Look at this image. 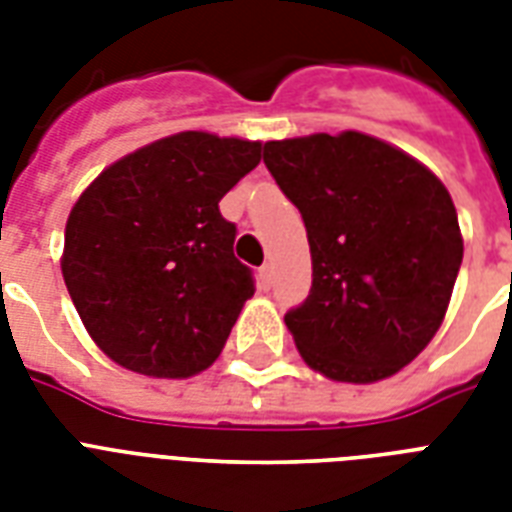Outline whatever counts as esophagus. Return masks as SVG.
Segmentation results:
<instances>
[{
  "label": "esophagus",
  "instance_id": "1",
  "mask_svg": "<svg viewBox=\"0 0 512 512\" xmlns=\"http://www.w3.org/2000/svg\"><path fill=\"white\" fill-rule=\"evenodd\" d=\"M257 279H260V287L268 289L273 284V265L265 263L260 271H257Z\"/></svg>",
  "mask_w": 512,
  "mask_h": 512
}]
</instances>
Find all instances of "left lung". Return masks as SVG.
Returning a JSON list of instances; mask_svg holds the SVG:
<instances>
[{
	"instance_id": "8db88e82",
	"label": "left lung",
	"mask_w": 512,
	"mask_h": 512,
	"mask_svg": "<svg viewBox=\"0 0 512 512\" xmlns=\"http://www.w3.org/2000/svg\"><path fill=\"white\" fill-rule=\"evenodd\" d=\"M263 162L311 244V295L284 316L305 364L356 385L404 369L441 327L462 265L444 183L353 130L271 140Z\"/></svg>"
}]
</instances>
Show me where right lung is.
<instances>
[{"label":"right lung","mask_w":512,"mask_h":512,"mask_svg":"<svg viewBox=\"0 0 512 512\" xmlns=\"http://www.w3.org/2000/svg\"><path fill=\"white\" fill-rule=\"evenodd\" d=\"M263 143L177 132L100 172L66 223L63 279L108 358L183 380L212 366L255 279L233 255L220 199Z\"/></svg>","instance_id":"1"}]
</instances>
